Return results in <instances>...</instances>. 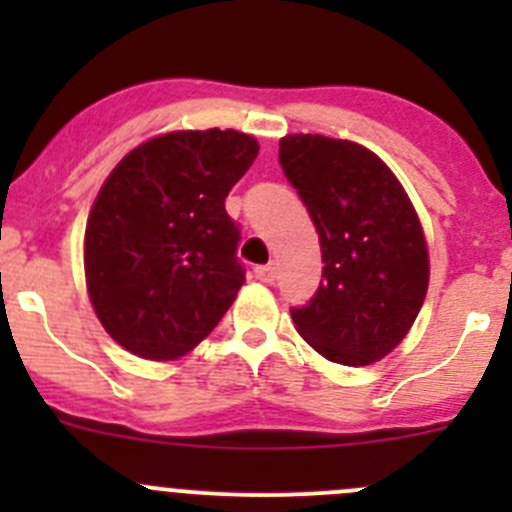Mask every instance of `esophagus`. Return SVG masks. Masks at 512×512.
<instances>
[{
  "mask_svg": "<svg viewBox=\"0 0 512 512\" xmlns=\"http://www.w3.org/2000/svg\"><path fill=\"white\" fill-rule=\"evenodd\" d=\"M255 277L260 282H275L277 277V267L275 265H260L255 267Z\"/></svg>",
  "mask_w": 512,
  "mask_h": 512,
  "instance_id": "1",
  "label": "esophagus"
}]
</instances>
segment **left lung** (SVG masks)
<instances>
[{
	"mask_svg": "<svg viewBox=\"0 0 512 512\" xmlns=\"http://www.w3.org/2000/svg\"><path fill=\"white\" fill-rule=\"evenodd\" d=\"M280 163L319 232L322 282L292 307L299 337L344 366L384 359L418 317L428 250L409 195L364 146L312 133L285 136Z\"/></svg>",
	"mask_w": 512,
	"mask_h": 512,
	"instance_id": "8db88e82",
	"label": "left lung"
}]
</instances>
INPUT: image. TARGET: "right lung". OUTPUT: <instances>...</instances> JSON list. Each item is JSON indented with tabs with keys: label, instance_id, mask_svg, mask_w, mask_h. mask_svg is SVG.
Segmentation results:
<instances>
[{
	"label": "right lung",
	"instance_id": "add662e5",
	"mask_svg": "<svg viewBox=\"0 0 512 512\" xmlns=\"http://www.w3.org/2000/svg\"><path fill=\"white\" fill-rule=\"evenodd\" d=\"M237 131H175L133 148L91 208L84 267L103 329L131 354L198 347L245 282L225 198L257 158Z\"/></svg>",
	"mask_w": 512,
	"mask_h": 512
}]
</instances>
